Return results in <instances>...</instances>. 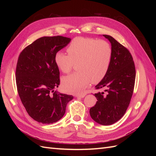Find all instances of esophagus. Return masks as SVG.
Returning <instances> with one entry per match:
<instances>
[{"instance_id":"obj_1","label":"esophagus","mask_w":156,"mask_h":156,"mask_svg":"<svg viewBox=\"0 0 156 156\" xmlns=\"http://www.w3.org/2000/svg\"><path fill=\"white\" fill-rule=\"evenodd\" d=\"M85 97V94H76V97L78 98H84Z\"/></svg>"}]
</instances>
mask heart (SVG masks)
Segmentation results:
<instances>
[{
  "label": "heart",
  "instance_id": "b5f03b06",
  "mask_svg": "<svg viewBox=\"0 0 156 156\" xmlns=\"http://www.w3.org/2000/svg\"><path fill=\"white\" fill-rule=\"evenodd\" d=\"M68 55L58 51L54 62L63 73L70 72L73 64L78 70L62 78V87L71 93H80L90 83L101 82L107 74L112 60L111 45L102 39L78 37L67 48Z\"/></svg>",
  "mask_w": 156,
  "mask_h": 156
}]
</instances>
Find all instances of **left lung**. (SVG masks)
<instances>
[{"instance_id": "obj_1", "label": "left lung", "mask_w": 156, "mask_h": 156, "mask_svg": "<svg viewBox=\"0 0 156 156\" xmlns=\"http://www.w3.org/2000/svg\"><path fill=\"white\" fill-rule=\"evenodd\" d=\"M111 42L112 50L110 67L105 78L96 86L105 92L94 94L97 103L90 108L93 120L102 125H110L122 118L130 103L135 80V67L128 49L110 35H103Z\"/></svg>"}]
</instances>
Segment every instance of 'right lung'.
I'll list each match as a JSON object with an SVG mask.
<instances>
[{"instance_id": "right-lung-1", "label": "right lung", "mask_w": 156, "mask_h": 156, "mask_svg": "<svg viewBox=\"0 0 156 156\" xmlns=\"http://www.w3.org/2000/svg\"><path fill=\"white\" fill-rule=\"evenodd\" d=\"M70 38L43 37L20 54L16 68L17 91L26 111L35 121L51 124L62 119L72 95L55 90L59 85L55 53L67 45Z\"/></svg>"}]
</instances>
